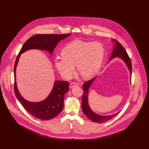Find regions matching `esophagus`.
<instances>
[{"label": "esophagus", "instance_id": "obj_1", "mask_svg": "<svg viewBox=\"0 0 149 149\" xmlns=\"http://www.w3.org/2000/svg\"><path fill=\"white\" fill-rule=\"evenodd\" d=\"M76 86H78V84L77 82H71L70 85V87L71 88L74 87H76Z\"/></svg>", "mask_w": 149, "mask_h": 149}]
</instances>
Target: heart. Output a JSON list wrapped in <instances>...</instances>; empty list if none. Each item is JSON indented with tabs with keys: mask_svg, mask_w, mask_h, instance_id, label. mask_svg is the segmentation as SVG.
<instances>
[{
	"mask_svg": "<svg viewBox=\"0 0 149 149\" xmlns=\"http://www.w3.org/2000/svg\"><path fill=\"white\" fill-rule=\"evenodd\" d=\"M62 56L55 58V66L65 79L75 74L77 65L79 74L84 79L94 76L100 70L104 56V48L100 42L74 40L61 52Z\"/></svg>",
	"mask_w": 149,
	"mask_h": 149,
	"instance_id": "b5f03b06",
	"label": "heart"
}]
</instances>
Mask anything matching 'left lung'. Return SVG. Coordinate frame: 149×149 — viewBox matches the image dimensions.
Segmentation results:
<instances>
[{
	"label": "left lung",
	"mask_w": 149,
	"mask_h": 149,
	"mask_svg": "<svg viewBox=\"0 0 149 149\" xmlns=\"http://www.w3.org/2000/svg\"><path fill=\"white\" fill-rule=\"evenodd\" d=\"M112 40H113L115 42V45H114V49L109 61H110L114 57L118 56L125 63V64L127 66V67H128L129 70L130 72V74H131L132 72V62L130 57L129 56L128 54H127L124 48L121 45V44L119 42H118L115 39H113ZM95 78L96 77H94L91 79L84 83L82 87H83V90L84 92L83 93V95H82L81 106H82V109L84 113L86 114V116L88 118H90L91 120H92L94 122L101 123L105 122L111 120V118L114 117L117 114H118L120 111L114 114L110 115V116H101L96 114L95 113H94L91 110L88 105V90L91 84L94 82Z\"/></svg>",
	"instance_id": "left-lung-1"
}]
</instances>
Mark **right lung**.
Masks as SVG:
<instances>
[{"label": "right lung", "mask_w": 149, "mask_h": 149, "mask_svg": "<svg viewBox=\"0 0 149 149\" xmlns=\"http://www.w3.org/2000/svg\"><path fill=\"white\" fill-rule=\"evenodd\" d=\"M68 34H37L28 39L17 56L14 66V91L15 95L24 108L34 117L40 120H48L56 117L62 110L65 93L69 90L70 84L63 81H55L52 91L44 100L32 102L22 97L18 91L16 81V69L20 54L25 51L37 49L45 50L52 54L58 42L69 36Z\"/></svg>", "instance_id": "add662e5"}]
</instances>
